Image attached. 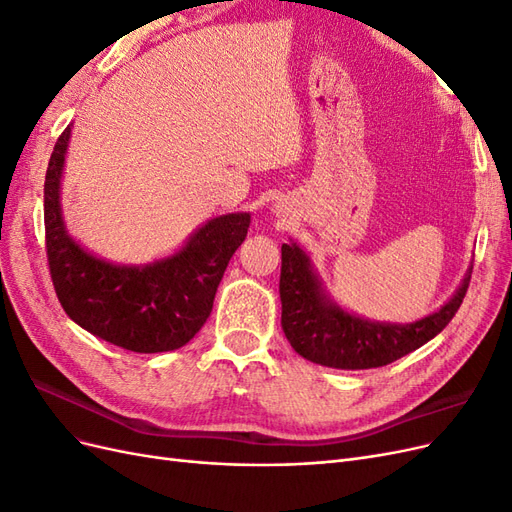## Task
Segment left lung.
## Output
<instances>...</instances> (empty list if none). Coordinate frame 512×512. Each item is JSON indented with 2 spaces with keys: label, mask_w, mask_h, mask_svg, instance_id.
I'll return each mask as SVG.
<instances>
[{
  "label": "left lung",
  "mask_w": 512,
  "mask_h": 512,
  "mask_svg": "<svg viewBox=\"0 0 512 512\" xmlns=\"http://www.w3.org/2000/svg\"><path fill=\"white\" fill-rule=\"evenodd\" d=\"M472 271L436 314L412 324H384L356 318L322 294L318 277L299 245H282V329L303 359L337 369L389 365L436 337L457 314Z\"/></svg>",
  "instance_id": "8db88e82"
}]
</instances>
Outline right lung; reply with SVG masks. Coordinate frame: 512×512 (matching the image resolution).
Returning a JSON list of instances; mask_svg holds the SVG:
<instances>
[{
	"label": "right lung",
	"mask_w": 512,
	"mask_h": 512,
	"mask_svg": "<svg viewBox=\"0 0 512 512\" xmlns=\"http://www.w3.org/2000/svg\"><path fill=\"white\" fill-rule=\"evenodd\" d=\"M70 126L59 134L44 177V232L51 280L64 312L96 337L132 352L181 348L207 322L215 290L245 241L250 213L207 222L175 256L119 267L87 254L64 228L59 179Z\"/></svg>",
	"instance_id": "obj_1"
}]
</instances>
